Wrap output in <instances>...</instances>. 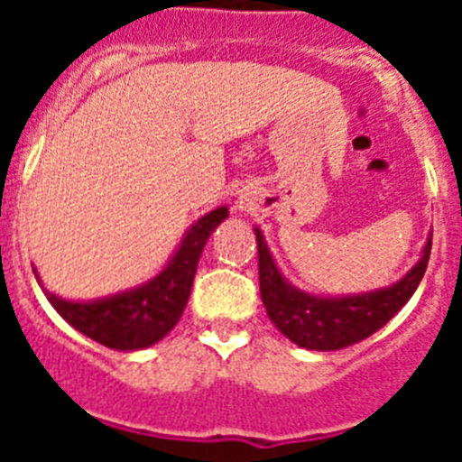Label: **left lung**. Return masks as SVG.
<instances>
[{
  "mask_svg": "<svg viewBox=\"0 0 462 462\" xmlns=\"http://www.w3.org/2000/svg\"><path fill=\"white\" fill-rule=\"evenodd\" d=\"M259 247V287L273 324L291 342L305 349L333 352L370 337L382 328L416 291L430 259L432 236L414 268L393 287L345 298H319L298 291L277 271L259 228H254Z\"/></svg>",
  "mask_w": 462,
  "mask_h": 462,
  "instance_id": "8db88e82",
  "label": "left lung"
}]
</instances>
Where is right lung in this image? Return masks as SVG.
<instances>
[{
  "label": "right lung",
  "instance_id": "right-lung-1",
  "mask_svg": "<svg viewBox=\"0 0 462 462\" xmlns=\"http://www.w3.org/2000/svg\"><path fill=\"white\" fill-rule=\"evenodd\" d=\"M226 217L228 208L208 212L187 231L169 266L134 291L101 298L94 303H71L46 291L48 300L73 328L110 349L134 352L154 345L182 317L206 240Z\"/></svg>",
  "mask_w": 462,
  "mask_h": 462
}]
</instances>
